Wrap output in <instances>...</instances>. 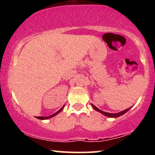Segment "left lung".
Masks as SVG:
<instances>
[{"label":"left lung","mask_w":155,"mask_h":155,"mask_svg":"<svg viewBox=\"0 0 155 155\" xmlns=\"http://www.w3.org/2000/svg\"><path fill=\"white\" fill-rule=\"evenodd\" d=\"M92 107H93L94 109L96 110V111H97L100 112V113L102 114L105 115V116H106V117H111V118H116V117H119L122 116V115L124 114H125L126 112L128 111L130 109V108H131V107H130V108H127V109L124 110V111H122L118 112V113H116V114H111V113H108V112H106V111H103L102 110L99 109L98 108L96 107V106H94L93 104H92Z\"/></svg>","instance_id":"8db88e82"}]
</instances>
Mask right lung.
<instances>
[{
    "mask_svg": "<svg viewBox=\"0 0 155 155\" xmlns=\"http://www.w3.org/2000/svg\"><path fill=\"white\" fill-rule=\"evenodd\" d=\"M63 107H64V106H63V107H62L61 108H60V109L59 110V111H58L56 112V113H54V114H53L50 115V116H49V117H37L36 118H37V119H38V120H48V119L51 118V117H53L56 116L57 114H59L60 112L63 109Z\"/></svg>",
    "mask_w": 155,
    "mask_h": 155,
    "instance_id": "add662e5",
    "label": "right lung"
}]
</instances>
